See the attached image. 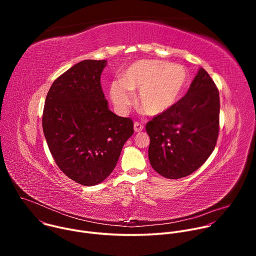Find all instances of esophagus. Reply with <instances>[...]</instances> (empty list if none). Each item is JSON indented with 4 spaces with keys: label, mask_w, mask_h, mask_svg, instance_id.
<instances>
[{
    "label": "esophagus",
    "mask_w": 256,
    "mask_h": 256,
    "mask_svg": "<svg viewBox=\"0 0 256 256\" xmlns=\"http://www.w3.org/2000/svg\"><path fill=\"white\" fill-rule=\"evenodd\" d=\"M142 128H144V126H142V124H140V122H136L134 124V130L136 132H142Z\"/></svg>",
    "instance_id": "obj_1"
}]
</instances>
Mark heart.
<instances>
[{
	"label": "heart",
	"instance_id": "b5f03b06",
	"mask_svg": "<svg viewBox=\"0 0 256 256\" xmlns=\"http://www.w3.org/2000/svg\"><path fill=\"white\" fill-rule=\"evenodd\" d=\"M188 81L184 66L165 60H140L128 66L109 87L112 101L120 112L132 103V92L138 91V104L148 116H156L170 109L184 93Z\"/></svg>",
	"mask_w": 256,
	"mask_h": 256
}]
</instances>
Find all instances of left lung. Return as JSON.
Listing matches in <instances>:
<instances>
[{
    "instance_id": "8db88e82",
    "label": "left lung",
    "mask_w": 256,
    "mask_h": 256,
    "mask_svg": "<svg viewBox=\"0 0 256 256\" xmlns=\"http://www.w3.org/2000/svg\"><path fill=\"white\" fill-rule=\"evenodd\" d=\"M218 116V91L200 68L188 93L146 124L153 169L169 179L186 177L198 170L214 149Z\"/></svg>"
}]
</instances>
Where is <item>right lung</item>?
Here are the masks:
<instances>
[{"mask_svg": "<svg viewBox=\"0 0 256 256\" xmlns=\"http://www.w3.org/2000/svg\"><path fill=\"white\" fill-rule=\"evenodd\" d=\"M106 64L85 60L70 68L52 83L44 109L42 128L56 165L85 186L109 176L134 134L132 120L108 108L100 83Z\"/></svg>", "mask_w": 256, "mask_h": 256, "instance_id": "right-lung-1", "label": "right lung"}]
</instances>
